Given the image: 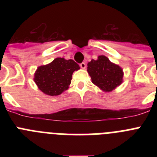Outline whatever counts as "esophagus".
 Returning <instances> with one entry per match:
<instances>
[{"label":"esophagus","instance_id":"1","mask_svg":"<svg viewBox=\"0 0 157 157\" xmlns=\"http://www.w3.org/2000/svg\"><path fill=\"white\" fill-rule=\"evenodd\" d=\"M86 67V63H84V62H82V63H80V67L82 69H85Z\"/></svg>","mask_w":157,"mask_h":157}]
</instances>
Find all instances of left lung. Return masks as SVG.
Here are the masks:
<instances>
[{
	"label": "left lung",
	"instance_id": "obj_1",
	"mask_svg": "<svg viewBox=\"0 0 157 157\" xmlns=\"http://www.w3.org/2000/svg\"><path fill=\"white\" fill-rule=\"evenodd\" d=\"M87 71L92 82L105 92H111L123 82V71L105 56H99L87 64Z\"/></svg>",
	"mask_w": 157,
	"mask_h": 157
}]
</instances>
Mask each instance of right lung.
I'll return each mask as SVG.
<instances>
[{
    "mask_svg": "<svg viewBox=\"0 0 157 157\" xmlns=\"http://www.w3.org/2000/svg\"><path fill=\"white\" fill-rule=\"evenodd\" d=\"M80 69L73 59L56 58L46 65L37 67L34 82L40 90L49 96H57L68 89L75 71Z\"/></svg>",
    "mask_w": 157,
    "mask_h": 157,
    "instance_id": "add662e5",
    "label": "right lung"
}]
</instances>
